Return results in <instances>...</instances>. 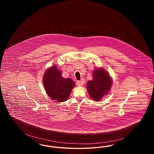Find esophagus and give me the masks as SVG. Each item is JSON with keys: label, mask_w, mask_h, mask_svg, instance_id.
<instances>
[{"label": "esophagus", "mask_w": 154, "mask_h": 154, "mask_svg": "<svg viewBox=\"0 0 154 154\" xmlns=\"http://www.w3.org/2000/svg\"><path fill=\"white\" fill-rule=\"evenodd\" d=\"M84 83V81H77L76 82V84L78 86H82Z\"/></svg>", "instance_id": "1"}]
</instances>
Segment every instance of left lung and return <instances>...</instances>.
<instances>
[{"label": "left lung", "mask_w": 154, "mask_h": 154, "mask_svg": "<svg viewBox=\"0 0 154 154\" xmlns=\"http://www.w3.org/2000/svg\"><path fill=\"white\" fill-rule=\"evenodd\" d=\"M111 85L110 75L104 69H97L93 72V79L88 81L87 87L91 98L99 101L110 91Z\"/></svg>", "instance_id": "1"}]
</instances>
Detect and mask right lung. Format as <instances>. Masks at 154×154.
<instances>
[{
	"instance_id": "add662e5",
	"label": "right lung",
	"mask_w": 154,
	"mask_h": 154,
	"mask_svg": "<svg viewBox=\"0 0 154 154\" xmlns=\"http://www.w3.org/2000/svg\"><path fill=\"white\" fill-rule=\"evenodd\" d=\"M43 84L48 95L60 102L66 101L75 85L72 80L63 77L55 65L45 72Z\"/></svg>"
}]
</instances>
